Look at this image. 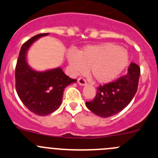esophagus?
I'll use <instances>...</instances> for the list:
<instances>
[{"instance_id": "obj_1", "label": "esophagus", "mask_w": 158, "mask_h": 158, "mask_svg": "<svg viewBox=\"0 0 158 158\" xmlns=\"http://www.w3.org/2000/svg\"><path fill=\"white\" fill-rule=\"evenodd\" d=\"M78 83L81 85H86V81L83 79V78H79L78 79Z\"/></svg>"}]
</instances>
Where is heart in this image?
I'll list each match as a JSON object with an SVG mask.
<instances>
[{
    "mask_svg": "<svg viewBox=\"0 0 158 158\" xmlns=\"http://www.w3.org/2000/svg\"><path fill=\"white\" fill-rule=\"evenodd\" d=\"M70 69L73 74L89 73L99 83L111 82L120 76L130 62L126 48L113 43L88 45L79 53L69 51L67 55Z\"/></svg>",
    "mask_w": 158,
    "mask_h": 158,
    "instance_id": "1",
    "label": "heart"
}]
</instances>
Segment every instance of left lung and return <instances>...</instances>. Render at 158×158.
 I'll return each mask as SVG.
<instances>
[{
  "label": "left lung",
  "instance_id": "1",
  "mask_svg": "<svg viewBox=\"0 0 158 158\" xmlns=\"http://www.w3.org/2000/svg\"><path fill=\"white\" fill-rule=\"evenodd\" d=\"M140 75V67L131 63L126 75L98 87L94 99L85 102L87 108L101 117H109L123 110L137 93Z\"/></svg>",
  "mask_w": 158,
  "mask_h": 158
}]
</instances>
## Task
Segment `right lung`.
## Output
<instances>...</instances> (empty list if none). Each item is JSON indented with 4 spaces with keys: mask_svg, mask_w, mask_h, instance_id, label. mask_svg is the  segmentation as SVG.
<instances>
[{
    "mask_svg": "<svg viewBox=\"0 0 158 158\" xmlns=\"http://www.w3.org/2000/svg\"><path fill=\"white\" fill-rule=\"evenodd\" d=\"M48 33L38 34L24 42L20 50L15 68V87L20 99L35 114L45 116L60 106L64 89L76 82L65 74L61 68L45 72L32 69L26 60V54L34 42Z\"/></svg>",
    "mask_w": 158,
    "mask_h": 158,
    "instance_id": "add662e5",
    "label": "right lung"
}]
</instances>
